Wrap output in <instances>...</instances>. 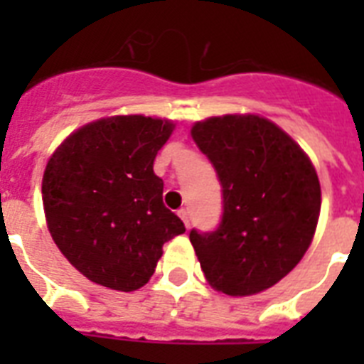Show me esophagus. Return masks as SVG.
<instances>
[{"mask_svg":"<svg viewBox=\"0 0 364 364\" xmlns=\"http://www.w3.org/2000/svg\"><path fill=\"white\" fill-rule=\"evenodd\" d=\"M177 215L181 217V221L185 223V227H191V217H188V210H185V208H183V210H179L177 211Z\"/></svg>","mask_w":364,"mask_h":364,"instance_id":"1","label":"esophagus"}]
</instances>
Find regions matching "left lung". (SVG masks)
Masks as SVG:
<instances>
[{
    "label": "left lung",
    "instance_id": "8db88e82",
    "mask_svg": "<svg viewBox=\"0 0 364 364\" xmlns=\"http://www.w3.org/2000/svg\"><path fill=\"white\" fill-rule=\"evenodd\" d=\"M223 187L213 232L191 230L205 279L215 291L249 296L276 285L310 247L321 187L299 143L259 115L210 117L191 130Z\"/></svg>",
    "mask_w": 364,
    "mask_h": 364
}]
</instances>
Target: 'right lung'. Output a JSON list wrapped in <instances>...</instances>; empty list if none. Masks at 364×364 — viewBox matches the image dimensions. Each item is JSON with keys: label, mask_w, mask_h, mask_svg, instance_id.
Wrapping results in <instances>:
<instances>
[{"label": "right lung", "mask_w": 364, "mask_h": 364, "mask_svg": "<svg viewBox=\"0 0 364 364\" xmlns=\"http://www.w3.org/2000/svg\"><path fill=\"white\" fill-rule=\"evenodd\" d=\"M173 122L117 115L65 137L43 173L48 232L90 282L136 291L154 274L162 245L185 225L162 202L153 162Z\"/></svg>", "instance_id": "add662e5"}]
</instances>
